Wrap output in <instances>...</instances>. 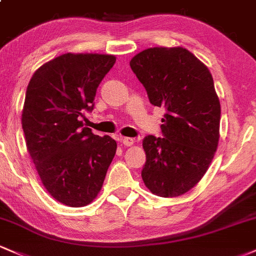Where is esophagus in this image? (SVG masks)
Wrapping results in <instances>:
<instances>
[{
  "label": "esophagus",
  "mask_w": 256,
  "mask_h": 256,
  "mask_svg": "<svg viewBox=\"0 0 256 256\" xmlns=\"http://www.w3.org/2000/svg\"><path fill=\"white\" fill-rule=\"evenodd\" d=\"M122 142L124 146H132L134 143V140L130 138V137H122Z\"/></svg>",
  "instance_id": "esophagus-1"
}]
</instances>
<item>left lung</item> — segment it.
I'll return each instance as SVG.
<instances>
[{
	"label": "left lung",
	"instance_id": "1",
	"mask_svg": "<svg viewBox=\"0 0 256 256\" xmlns=\"http://www.w3.org/2000/svg\"><path fill=\"white\" fill-rule=\"evenodd\" d=\"M130 66L152 104L165 109L162 137L143 138V182L156 196L184 194L200 181L218 148L221 108L212 74L182 47L144 50Z\"/></svg>",
	"mask_w": 256,
	"mask_h": 256
}]
</instances>
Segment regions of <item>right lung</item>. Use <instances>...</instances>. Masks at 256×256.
Returning <instances> with one entry per match:
<instances>
[{
    "instance_id": "1",
    "label": "right lung",
    "mask_w": 256,
    "mask_h": 256,
    "mask_svg": "<svg viewBox=\"0 0 256 256\" xmlns=\"http://www.w3.org/2000/svg\"><path fill=\"white\" fill-rule=\"evenodd\" d=\"M114 63V56L66 53L40 66L28 85L22 114L28 150L44 188L68 206L96 198L115 156L116 142L81 122Z\"/></svg>"
}]
</instances>
